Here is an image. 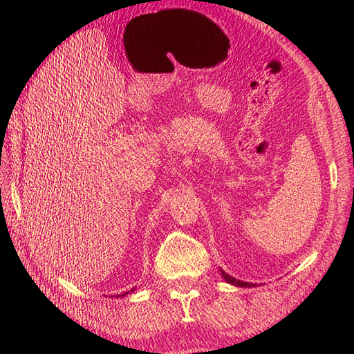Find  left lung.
I'll return each mask as SVG.
<instances>
[{
  "label": "left lung",
  "mask_w": 354,
  "mask_h": 354,
  "mask_svg": "<svg viewBox=\"0 0 354 354\" xmlns=\"http://www.w3.org/2000/svg\"><path fill=\"white\" fill-rule=\"evenodd\" d=\"M220 272H221V276L224 277V281H226L227 283H232V285H234V286H242V288H250V286H254V283L243 282V281H239V279H234L233 276L227 274L226 272H223V270H220Z\"/></svg>",
  "instance_id": "8db88e82"
}]
</instances>
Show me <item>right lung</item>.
Segmentation results:
<instances>
[{"mask_svg": "<svg viewBox=\"0 0 354 354\" xmlns=\"http://www.w3.org/2000/svg\"><path fill=\"white\" fill-rule=\"evenodd\" d=\"M134 291V289H130V291H128V292H124V294H120V295H116V297H125V295H128V294H130V292H133Z\"/></svg>", "mask_w": 354, "mask_h": 354, "instance_id": "right-lung-1", "label": "right lung"}]
</instances>
